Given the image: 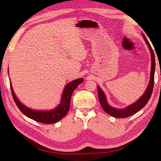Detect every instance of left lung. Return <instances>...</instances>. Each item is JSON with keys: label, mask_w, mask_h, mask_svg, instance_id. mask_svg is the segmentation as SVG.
<instances>
[{"label": "left lung", "mask_w": 161, "mask_h": 161, "mask_svg": "<svg viewBox=\"0 0 161 161\" xmlns=\"http://www.w3.org/2000/svg\"><path fill=\"white\" fill-rule=\"evenodd\" d=\"M142 36L144 40L148 46L149 50L150 52V56H151V70H150V77L149 80V83L148 85V86L147 89L144 91V94L141 96L140 98L134 102L133 103H131L128 106H126L125 108H115L112 107L109 104L108 102V99H107L106 95L103 91L102 90L101 87L98 85L97 86V90H98V95H99V99L100 104L102 107V108L106 112L107 114L115 117V118H127L130 115H132L133 114H136V112H138L141 109H142L144 107L147 105L148 101H149L151 95L153 93V90L154 87V71H155V58H154V54L153 50L152 49L150 44L149 43L148 41L147 40L145 36L143 33Z\"/></svg>", "instance_id": "obj_1"}]
</instances>
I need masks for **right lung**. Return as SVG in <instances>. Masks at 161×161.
<instances>
[{
  "label": "right lung",
  "mask_w": 161,
  "mask_h": 161,
  "mask_svg": "<svg viewBox=\"0 0 161 161\" xmlns=\"http://www.w3.org/2000/svg\"><path fill=\"white\" fill-rule=\"evenodd\" d=\"M10 80V79H9ZM84 81L82 78H79L68 83L63 91L60 103L55 108L50 110H35L25 106L18 99L15 93L14 92L11 82L10 85L11 93L16 105L22 113L29 118H31L38 122L50 124L58 122L66 115L70 108V99L73 91L76 87Z\"/></svg>",
  "instance_id": "right-lung-1"
}]
</instances>
